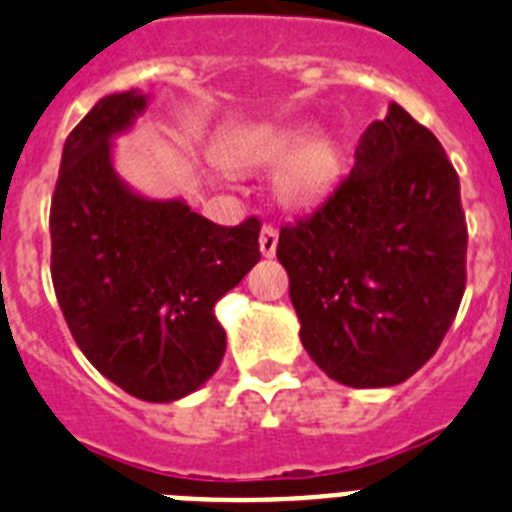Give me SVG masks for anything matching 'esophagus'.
Here are the masks:
<instances>
[{
  "label": "esophagus",
  "mask_w": 512,
  "mask_h": 512,
  "mask_svg": "<svg viewBox=\"0 0 512 512\" xmlns=\"http://www.w3.org/2000/svg\"><path fill=\"white\" fill-rule=\"evenodd\" d=\"M259 248H261V256H266V259H272L274 253H277V230H274L272 225L261 227Z\"/></svg>",
  "instance_id": "esophagus-1"
}]
</instances>
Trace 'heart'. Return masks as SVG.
Wrapping results in <instances>:
<instances>
[{"label":"heart","instance_id":"b5f03b06","mask_svg":"<svg viewBox=\"0 0 512 512\" xmlns=\"http://www.w3.org/2000/svg\"><path fill=\"white\" fill-rule=\"evenodd\" d=\"M217 160L227 170H274V196L285 207L305 209L331 189L339 150L329 134L310 137L308 121L243 124L220 139Z\"/></svg>","mask_w":512,"mask_h":512}]
</instances>
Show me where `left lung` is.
Masks as SVG:
<instances>
[{
    "label": "left lung",
    "mask_w": 512,
    "mask_h": 512,
    "mask_svg": "<svg viewBox=\"0 0 512 512\" xmlns=\"http://www.w3.org/2000/svg\"><path fill=\"white\" fill-rule=\"evenodd\" d=\"M461 183L430 129L391 103L316 212L279 230L300 342L331 381L388 388L443 342L466 290Z\"/></svg>",
    "instance_id": "1"
}]
</instances>
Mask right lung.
Wrapping results in <instances>:
<instances>
[{
	"instance_id": "obj_1",
	"label": "right lung",
	"mask_w": 512,
	"mask_h": 512,
	"mask_svg": "<svg viewBox=\"0 0 512 512\" xmlns=\"http://www.w3.org/2000/svg\"><path fill=\"white\" fill-rule=\"evenodd\" d=\"M150 95L100 98L64 142L51 199V277L74 342L111 383L152 404L199 391L227 339L214 305L261 259L259 220L235 227L119 176L116 139Z\"/></svg>"
}]
</instances>
